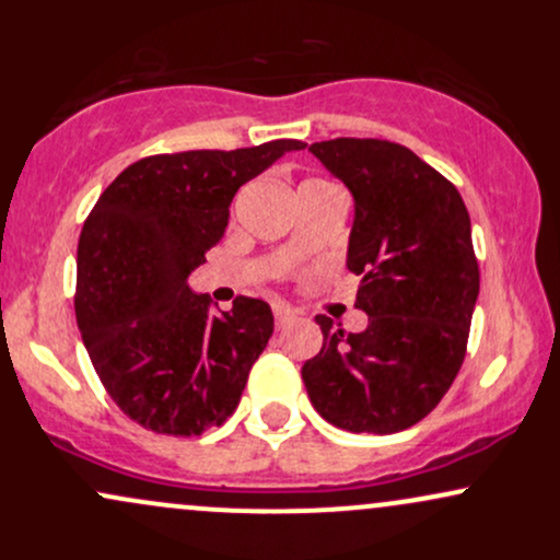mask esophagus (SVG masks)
<instances>
[{
  "instance_id": "34e87169",
  "label": "esophagus",
  "mask_w": 560,
  "mask_h": 560,
  "mask_svg": "<svg viewBox=\"0 0 560 560\" xmlns=\"http://www.w3.org/2000/svg\"><path fill=\"white\" fill-rule=\"evenodd\" d=\"M273 318H276V326H279V329H287L289 324H294V320H298L294 311H289V307H284V305H273Z\"/></svg>"
}]
</instances>
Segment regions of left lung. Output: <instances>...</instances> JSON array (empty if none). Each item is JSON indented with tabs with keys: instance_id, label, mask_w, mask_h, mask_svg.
Here are the masks:
<instances>
[{
	"instance_id": "1",
	"label": "left lung",
	"mask_w": 560,
	"mask_h": 560,
	"mask_svg": "<svg viewBox=\"0 0 560 560\" xmlns=\"http://www.w3.org/2000/svg\"><path fill=\"white\" fill-rule=\"evenodd\" d=\"M355 202L347 268L361 276L345 334L316 316L324 347L302 365L313 408L355 434H395L436 408L458 376L479 298L471 218L442 173L382 139L311 144Z\"/></svg>"
}]
</instances>
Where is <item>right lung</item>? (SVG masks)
Segmentation results:
<instances>
[{"label": "right lung", "instance_id": "add662e5", "mask_svg": "<svg viewBox=\"0 0 560 560\" xmlns=\"http://www.w3.org/2000/svg\"><path fill=\"white\" fill-rule=\"evenodd\" d=\"M305 147L276 139L152 155L96 199L79 240L75 320L96 376L128 419L195 436L236 410L273 334L271 305L236 298L215 316L186 279L226 234L236 189Z\"/></svg>", "mask_w": 560, "mask_h": 560}]
</instances>
